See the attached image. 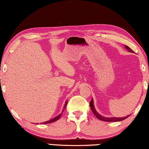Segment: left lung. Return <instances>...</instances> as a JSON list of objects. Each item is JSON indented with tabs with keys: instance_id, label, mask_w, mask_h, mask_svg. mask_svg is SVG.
Returning a JSON list of instances; mask_svg holds the SVG:
<instances>
[{
	"instance_id": "8db88e82",
	"label": "left lung",
	"mask_w": 149,
	"mask_h": 149,
	"mask_svg": "<svg viewBox=\"0 0 149 149\" xmlns=\"http://www.w3.org/2000/svg\"><path fill=\"white\" fill-rule=\"evenodd\" d=\"M125 47L126 48V49L128 50V51H130L131 52H133V50L131 49L129 47L126 46V45H125ZM90 107H91V110L93 111V114H95V116L97 117L98 119L100 120L105 121V122H120V121L125 120V119H126V118L130 116V115H129V116H127V117H123V118H105V117H103V116H100V114H98V113L97 112V111H96V110L95 109L94 105H93V99L91 100V102H90Z\"/></svg>"
}]
</instances>
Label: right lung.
Masks as SVG:
<instances>
[{
	"instance_id": "add662e5",
	"label": "right lung",
	"mask_w": 149,
	"mask_h": 149,
	"mask_svg": "<svg viewBox=\"0 0 149 149\" xmlns=\"http://www.w3.org/2000/svg\"><path fill=\"white\" fill-rule=\"evenodd\" d=\"M67 103H68V102H65V105H64V108H63V110H62V113H61V114H59L58 116H56V118H53V119L50 120H49V121H47V122H43V123H42V124H47V123H52V122H56V121H57L58 120V119H60V117H61V116H62V113H63V112H64V110H65V107H66V105H67Z\"/></svg>"
}]
</instances>
